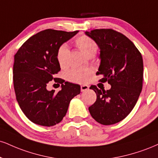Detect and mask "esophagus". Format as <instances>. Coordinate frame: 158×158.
<instances>
[{"mask_svg": "<svg viewBox=\"0 0 158 158\" xmlns=\"http://www.w3.org/2000/svg\"><path fill=\"white\" fill-rule=\"evenodd\" d=\"M89 89V86L87 85H83L81 86V92H85V91H87Z\"/></svg>", "mask_w": 158, "mask_h": 158, "instance_id": "34e87169", "label": "esophagus"}]
</instances>
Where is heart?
<instances>
[{
    "label": "heart",
    "instance_id": "b5f03b06",
    "mask_svg": "<svg viewBox=\"0 0 158 158\" xmlns=\"http://www.w3.org/2000/svg\"><path fill=\"white\" fill-rule=\"evenodd\" d=\"M75 44L79 49L87 56H93L97 51L98 46L92 38L86 35L79 36L75 40ZM69 51L66 45H61L56 53V59L61 68L68 65ZM92 70L89 68H74L68 73V78L73 82H85L89 79Z\"/></svg>",
    "mask_w": 158,
    "mask_h": 158
}]
</instances>
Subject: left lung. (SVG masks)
<instances>
[{"instance_id":"obj_1","label":"left lung","mask_w":158,"mask_h":158,"mask_svg":"<svg viewBox=\"0 0 158 158\" xmlns=\"http://www.w3.org/2000/svg\"><path fill=\"white\" fill-rule=\"evenodd\" d=\"M100 48L101 63L96 75H102L110 90L91 85L96 101L88 110L94 118L103 125L124 119L137 103L143 86V63L141 54L123 34L111 28L85 31Z\"/></svg>"}]
</instances>
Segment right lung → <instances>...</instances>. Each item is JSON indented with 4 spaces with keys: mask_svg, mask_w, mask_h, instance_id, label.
<instances>
[{
    "mask_svg": "<svg viewBox=\"0 0 158 158\" xmlns=\"http://www.w3.org/2000/svg\"><path fill=\"white\" fill-rule=\"evenodd\" d=\"M79 32L45 29L26 40L15 55L13 81L16 99L26 117L36 124L51 127L67 113L70 102L80 94V86L54 76L60 71L56 53ZM61 84L58 93L49 91L50 81Z\"/></svg>",
    "mask_w": 158,
    "mask_h": 158,
    "instance_id": "right-lung-1",
    "label": "right lung"
}]
</instances>
